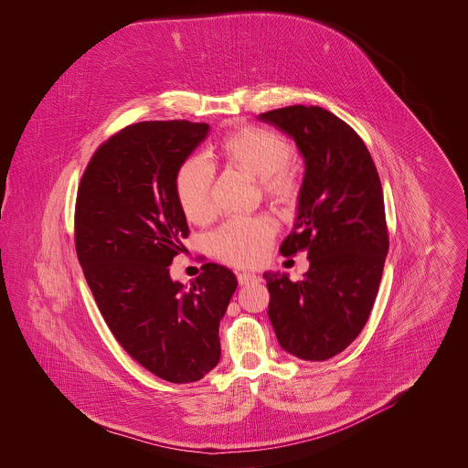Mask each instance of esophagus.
<instances>
[{
  "instance_id": "34e87169",
  "label": "esophagus",
  "mask_w": 468,
  "mask_h": 468,
  "mask_svg": "<svg viewBox=\"0 0 468 468\" xmlns=\"http://www.w3.org/2000/svg\"><path fill=\"white\" fill-rule=\"evenodd\" d=\"M258 281H260V275H256V273H249V271H239L238 273V282L241 286L250 284V282H258Z\"/></svg>"
}]
</instances>
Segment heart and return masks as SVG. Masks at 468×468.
Returning <instances> with one entry per match:
<instances>
[{"instance_id": "1", "label": "heart", "mask_w": 468, "mask_h": 468, "mask_svg": "<svg viewBox=\"0 0 468 468\" xmlns=\"http://www.w3.org/2000/svg\"><path fill=\"white\" fill-rule=\"evenodd\" d=\"M221 153L229 162L260 178L268 198L277 203L295 198L297 180L286 169L292 160V145L281 134L263 128H245L223 140ZM214 173V164L207 154L189 156L178 169L176 197L189 221L200 223L210 218ZM271 238V221L252 216L223 223L207 241L221 261L234 267H254L267 256Z\"/></svg>"}]
</instances>
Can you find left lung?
Wrapping results in <instances>:
<instances>
[{"label": "left lung", "instance_id": "left-lung-1", "mask_svg": "<svg viewBox=\"0 0 468 468\" xmlns=\"http://www.w3.org/2000/svg\"><path fill=\"white\" fill-rule=\"evenodd\" d=\"M258 121L288 134L304 160L297 216L279 252L306 249L310 261L297 282L263 273L268 317L286 353L323 362L358 336L377 299L389 250L382 184L362 138L328 110L290 106Z\"/></svg>", "mask_w": 468, "mask_h": 468}]
</instances>
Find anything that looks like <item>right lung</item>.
Segmentation results:
<instances>
[{"label":"right lung","instance_id":"add662e5","mask_svg":"<svg viewBox=\"0 0 468 468\" xmlns=\"http://www.w3.org/2000/svg\"><path fill=\"white\" fill-rule=\"evenodd\" d=\"M207 134L208 124L189 121L128 126L97 149L77 193V258L108 328L173 384L197 382L219 362V323L238 286L216 263L191 286L169 273L189 234L176 175Z\"/></svg>","mask_w":468,"mask_h":468}]
</instances>
